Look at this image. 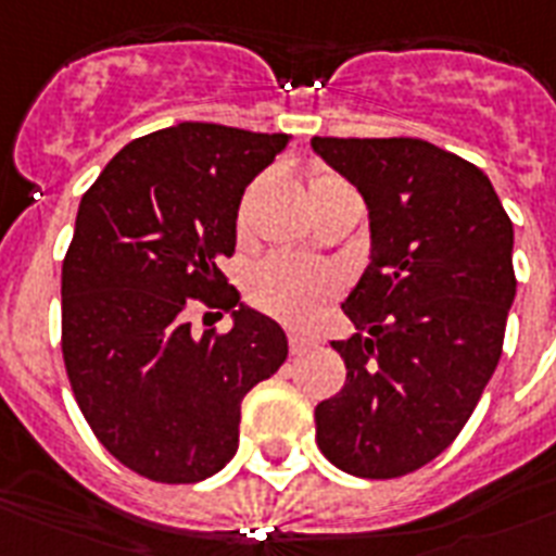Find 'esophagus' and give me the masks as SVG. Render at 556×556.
<instances>
[{
	"label": "esophagus",
	"instance_id": "esophagus-1",
	"mask_svg": "<svg viewBox=\"0 0 556 556\" xmlns=\"http://www.w3.org/2000/svg\"><path fill=\"white\" fill-rule=\"evenodd\" d=\"M288 343H291V355H303V352L317 346V338L303 334V331H288Z\"/></svg>",
	"mask_w": 556,
	"mask_h": 556
}]
</instances>
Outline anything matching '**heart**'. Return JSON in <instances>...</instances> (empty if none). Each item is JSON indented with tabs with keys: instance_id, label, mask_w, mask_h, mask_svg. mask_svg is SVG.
I'll list each match as a JSON object with an SVG mask.
<instances>
[{
	"instance_id": "b5f03b06",
	"label": "heart",
	"mask_w": 556,
	"mask_h": 556,
	"mask_svg": "<svg viewBox=\"0 0 556 556\" xmlns=\"http://www.w3.org/2000/svg\"><path fill=\"white\" fill-rule=\"evenodd\" d=\"M352 190L334 173H314L308 181V199L326 195V192ZM338 288V277L317 262L296 260V256H268L251 270L248 279V296L256 308L270 317L286 323H305L314 317Z\"/></svg>"
}]
</instances>
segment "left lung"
Wrapping results in <instances>:
<instances>
[{
  "label": "left lung",
  "instance_id": "obj_1",
  "mask_svg": "<svg viewBox=\"0 0 556 556\" xmlns=\"http://www.w3.org/2000/svg\"><path fill=\"white\" fill-rule=\"evenodd\" d=\"M369 210V265L331 349L346 383L314 409L317 447L364 479L444 453L502 357L514 296V225L491 178L418 138H312Z\"/></svg>",
  "mask_w": 556,
  "mask_h": 556
}]
</instances>
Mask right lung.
I'll list each match as a JSON object with an SVG mask.
<instances>
[{
    "instance_id": "add662e5",
    "label": "right lung",
    "mask_w": 556,
    "mask_h": 556,
    "mask_svg": "<svg viewBox=\"0 0 556 556\" xmlns=\"http://www.w3.org/2000/svg\"><path fill=\"white\" fill-rule=\"evenodd\" d=\"M291 143L218 124L135 138L83 195L63 262V361L86 421L152 482L218 473L239 447L242 397L288 357L277 320L224 291L244 187ZM190 299L235 329L192 336Z\"/></svg>"
}]
</instances>
